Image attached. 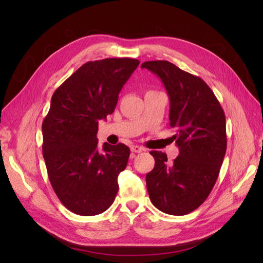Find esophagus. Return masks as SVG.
Wrapping results in <instances>:
<instances>
[{
  "label": "esophagus",
  "instance_id": "34e87169",
  "mask_svg": "<svg viewBox=\"0 0 263 263\" xmlns=\"http://www.w3.org/2000/svg\"><path fill=\"white\" fill-rule=\"evenodd\" d=\"M130 150H132V153L140 154V153H142V151H145V148L139 147V146H137V145H132V146H130Z\"/></svg>",
  "mask_w": 263,
  "mask_h": 263
}]
</instances>
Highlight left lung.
<instances>
[{
	"mask_svg": "<svg viewBox=\"0 0 263 263\" xmlns=\"http://www.w3.org/2000/svg\"><path fill=\"white\" fill-rule=\"evenodd\" d=\"M161 79L170 100L171 137L179 147L172 163L151 151L155 168L146 176L150 201L170 215L196 210L213 190L227 147L226 118L218 100L201 78L163 60L141 65Z\"/></svg>",
	"mask_w": 263,
	"mask_h": 263,
	"instance_id": "left-lung-1",
	"label": "left lung"
}]
</instances>
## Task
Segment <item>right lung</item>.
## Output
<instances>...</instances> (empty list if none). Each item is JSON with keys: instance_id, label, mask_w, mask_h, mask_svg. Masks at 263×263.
I'll use <instances>...</instances> for the list:
<instances>
[{"instance_id": "right-lung-1", "label": "right lung", "mask_w": 263, "mask_h": 263, "mask_svg": "<svg viewBox=\"0 0 263 263\" xmlns=\"http://www.w3.org/2000/svg\"><path fill=\"white\" fill-rule=\"evenodd\" d=\"M138 65L130 58L89 61L52 95L43 122V156L54 193L74 214H101L115 200L130 150L124 144L100 147L99 121L114 112Z\"/></svg>"}]
</instances>
